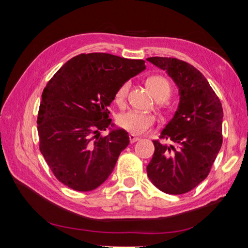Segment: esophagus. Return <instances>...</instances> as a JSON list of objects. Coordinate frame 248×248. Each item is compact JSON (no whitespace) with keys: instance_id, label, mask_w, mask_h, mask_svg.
Instances as JSON below:
<instances>
[{"instance_id":"esophagus-1","label":"esophagus","mask_w":248,"mask_h":248,"mask_svg":"<svg viewBox=\"0 0 248 248\" xmlns=\"http://www.w3.org/2000/svg\"><path fill=\"white\" fill-rule=\"evenodd\" d=\"M129 138H130V143L131 144H133V143H135V141L140 140V138H138V136H135V135H132V134H131Z\"/></svg>"}]
</instances>
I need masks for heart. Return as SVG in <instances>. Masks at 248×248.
Masks as SVG:
<instances>
[{
    "mask_svg": "<svg viewBox=\"0 0 248 248\" xmlns=\"http://www.w3.org/2000/svg\"><path fill=\"white\" fill-rule=\"evenodd\" d=\"M147 87L149 88L151 93L157 100L161 99L164 101L170 96L171 86L165 78L161 76L150 77L146 82ZM129 91V82H124L118 87L117 92L115 93V101L119 105L124 104L125 97ZM155 124V117L152 114L140 113V112H131L124 113L119 116L118 125L119 128L124 129L132 135H140L149 131Z\"/></svg>",
    "mask_w": 248,
    "mask_h": 248,
    "instance_id": "1",
    "label": "heart"
}]
</instances>
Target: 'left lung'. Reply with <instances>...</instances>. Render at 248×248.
Segmentation results:
<instances>
[{
    "label": "left lung",
    "instance_id": "1",
    "mask_svg": "<svg viewBox=\"0 0 248 248\" xmlns=\"http://www.w3.org/2000/svg\"><path fill=\"white\" fill-rule=\"evenodd\" d=\"M147 61L166 71L180 97L175 115L160 135L171 144L154 140L147 175L166 194L187 193L207 178L222 147V103L202 73L188 62L171 57Z\"/></svg>",
    "mask_w": 248,
    "mask_h": 248
}]
</instances>
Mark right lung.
<instances>
[{"instance_id": "right-lung-1", "label": "right lung", "mask_w": 248, "mask_h": 248, "mask_svg": "<svg viewBox=\"0 0 248 248\" xmlns=\"http://www.w3.org/2000/svg\"><path fill=\"white\" fill-rule=\"evenodd\" d=\"M145 69L143 60L80 54L62 65L46 84L37 118L39 148L65 186L89 192L112 173L130 140L128 132L114 128L108 107L121 84ZM107 128L110 133L100 138L99 131Z\"/></svg>"}]
</instances>
